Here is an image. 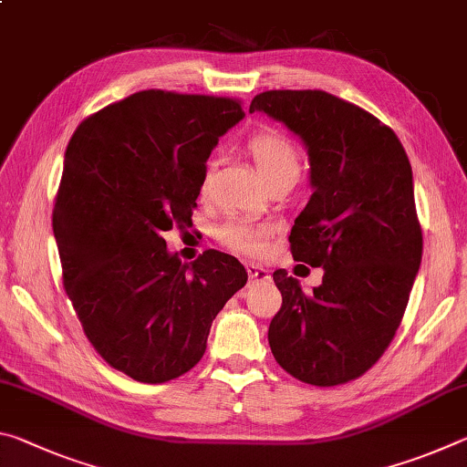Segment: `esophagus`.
I'll list each match as a JSON object with an SVG mask.
<instances>
[{
  "instance_id": "esophagus-1",
  "label": "esophagus",
  "mask_w": 467,
  "mask_h": 467,
  "mask_svg": "<svg viewBox=\"0 0 467 467\" xmlns=\"http://www.w3.org/2000/svg\"><path fill=\"white\" fill-rule=\"evenodd\" d=\"M247 274H249V278H251V284L267 282V280H270V272H267L265 267L255 265V264H249V265H247Z\"/></svg>"
}]
</instances>
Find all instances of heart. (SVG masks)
I'll return each mask as SVG.
<instances>
[{"instance_id": "b5f03b06", "label": "heart", "mask_w": 467, "mask_h": 467, "mask_svg": "<svg viewBox=\"0 0 467 467\" xmlns=\"http://www.w3.org/2000/svg\"><path fill=\"white\" fill-rule=\"evenodd\" d=\"M249 154L253 156L257 172L264 183L284 172L298 171V154L290 141L278 131H259L249 140ZM274 228L270 224H255L251 220H231L218 228V239L228 249L247 255H259L265 249V241L270 239Z\"/></svg>"}]
</instances>
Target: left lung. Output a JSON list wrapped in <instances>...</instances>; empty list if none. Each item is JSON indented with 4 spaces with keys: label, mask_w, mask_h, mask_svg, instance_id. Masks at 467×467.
I'll use <instances>...</instances> for the list:
<instances>
[{
    "label": "left lung",
    "mask_w": 467,
    "mask_h": 467,
    "mask_svg": "<svg viewBox=\"0 0 467 467\" xmlns=\"http://www.w3.org/2000/svg\"><path fill=\"white\" fill-rule=\"evenodd\" d=\"M303 141L313 193L290 231L296 262L323 267L305 292L275 270L282 309L267 339L278 365L331 387L375 365L404 317L422 259L408 154L393 130L323 90H270L251 100Z\"/></svg>",
    "instance_id": "obj_1"
}]
</instances>
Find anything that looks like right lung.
Here are the masks:
<instances>
[{
    "instance_id": "right-lung-1",
    "label": "right lung",
    "mask_w": 467,
    "mask_h": 467,
    "mask_svg": "<svg viewBox=\"0 0 467 467\" xmlns=\"http://www.w3.org/2000/svg\"><path fill=\"white\" fill-rule=\"evenodd\" d=\"M243 117L233 99L141 90L69 140L53 210L63 286L94 350L136 381L193 368L212 321L247 284L236 257L210 249L181 264L162 239L192 224L205 162Z\"/></svg>"
}]
</instances>
